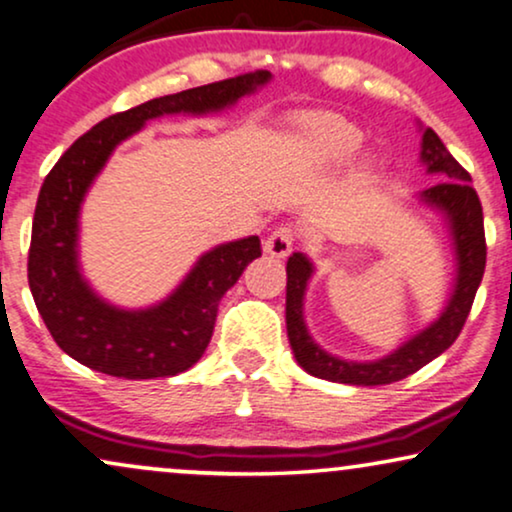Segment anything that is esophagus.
I'll list each match as a JSON object with an SVG mask.
<instances>
[{
    "label": "esophagus",
    "instance_id": "obj_1",
    "mask_svg": "<svg viewBox=\"0 0 512 512\" xmlns=\"http://www.w3.org/2000/svg\"><path fill=\"white\" fill-rule=\"evenodd\" d=\"M293 243H295L293 229H288V226H278L274 234L267 236V241H264V252L271 257H288L290 250H293Z\"/></svg>",
    "mask_w": 512,
    "mask_h": 512
}]
</instances>
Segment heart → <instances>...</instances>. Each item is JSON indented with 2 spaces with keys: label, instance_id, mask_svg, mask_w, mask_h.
<instances>
[{
  "label": "heart",
  "instance_id": "obj_1",
  "mask_svg": "<svg viewBox=\"0 0 512 512\" xmlns=\"http://www.w3.org/2000/svg\"><path fill=\"white\" fill-rule=\"evenodd\" d=\"M290 144L307 165L338 167L359 148L361 132L340 115L312 113L295 120Z\"/></svg>",
  "mask_w": 512,
  "mask_h": 512
}]
</instances>
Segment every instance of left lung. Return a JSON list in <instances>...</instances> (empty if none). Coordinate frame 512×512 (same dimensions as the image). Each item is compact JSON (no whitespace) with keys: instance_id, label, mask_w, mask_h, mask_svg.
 <instances>
[{"instance_id":"1","label":"left lung","mask_w":512,"mask_h":512,"mask_svg":"<svg viewBox=\"0 0 512 512\" xmlns=\"http://www.w3.org/2000/svg\"><path fill=\"white\" fill-rule=\"evenodd\" d=\"M420 160L428 165L430 174H437L442 181L420 193V203L442 212L449 224L451 238L456 250V283L454 293L446 302L439 319L430 323L425 331L413 335L404 345H399L392 354L375 361H349L328 354L326 349L316 345L304 323V293L307 283L314 274V264L302 252H293L286 264V328L293 354L304 371L316 378L331 380V383L345 385H390L406 375L416 373L439 354L446 352L463 323L468 319L475 293L480 288L487 264V241H484V217L482 203L477 191L472 189L470 174L458 165V160L446 151L442 139L428 127L423 132L420 144Z\"/></svg>"}]
</instances>
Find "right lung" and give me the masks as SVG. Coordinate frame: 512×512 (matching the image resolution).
I'll return each instance as SVG.
<instances>
[{"mask_svg":"<svg viewBox=\"0 0 512 512\" xmlns=\"http://www.w3.org/2000/svg\"><path fill=\"white\" fill-rule=\"evenodd\" d=\"M271 80L267 70L160 96L115 113L82 134L44 179L32 219L28 283L56 345L92 371L127 380L170 378L203 357L217 307L243 269L262 255L260 238L212 248L163 302L120 309L92 290L80 271V208L96 174L120 141L160 115L219 113Z\"/></svg>","mask_w":512,"mask_h":512,"instance_id":"add662e5","label":"right lung"}]
</instances>
